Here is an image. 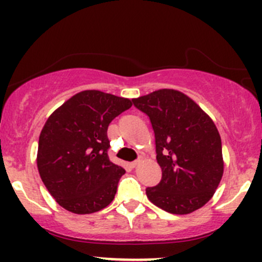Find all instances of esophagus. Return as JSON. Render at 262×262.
<instances>
[{
  "label": "esophagus",
  "mask_w": 262,
  "mask_h": 262,
  "mask_svg": "<svg viewBox=\"0 0 262 262\" xmlns=\"http://www.w3.org/2000/svg\"><path fill=\"white\" fill-rule=\"evenodd\" d=\"M140 164V160H135V161H133V162H130V164H129V166L132 167V169H134L135 166H138V165Z\"/></svg>",
  "instance_id": "34e87169"
}]
</instances>
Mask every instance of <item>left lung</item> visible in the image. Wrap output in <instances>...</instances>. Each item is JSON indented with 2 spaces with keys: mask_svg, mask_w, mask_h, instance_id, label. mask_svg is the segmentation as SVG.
<instances>
[{
  "mask_svg": "<svg viewBox=\"0 0 262 262\" xmlns=\"http://www.w3.org/2000/svg\"><path fill=\"white\" fill-rule=\"evenodd\" d=\"M132 101L149 117L162 171L161 181L146 188L150 202L172 214H188L203 207L224 170L214 123L196 102L176 90H158Z\"/></svg>",
  "mask_w": 262,
  "mask_h": 262,
  "instance_id": "1",
  "label": "left lung"
}]
</instances>
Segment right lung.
Returning <instances> with one entry per match:
<instances>
[{
  "mask_svg": "<svg viewBox=\"0 0 262 262\" xmlns=\"http://www.w3.org/2000/svg\"><path fill=\"white\" fill-rule=\"evenodd\" d=\"M130 107L128 98L87 90L50 114L39 137L37 165L45 187L62 208L90 214L112 202L125 170L108 158L107 129Z\"/></svg>",
  "mask_w": 262,
  "mask_h": 262,
  "instance_id": "add662e5",
  "label": "right lung"
}]
</instances>
